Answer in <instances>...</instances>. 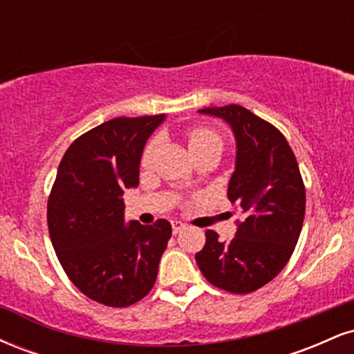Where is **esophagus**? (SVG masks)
<instances>
[{
    "label": "esophagus",
    "mask_w": 354,
    "mask_h": 354,
    "mask_svg": "<svg viewBox=\"0 0 354 354\" xmlns=\"http://www.w3.org/2000/svg\"><path fill=\"white\" fill-rule=\"evenodd\" d=\"M171 226H173V233H174V234L181 233V231L186 228V225H185V223L178 221V219H174V221H171Z\"/></svg>",
    "instance_id": "esophagus-1"
}]
</instances>
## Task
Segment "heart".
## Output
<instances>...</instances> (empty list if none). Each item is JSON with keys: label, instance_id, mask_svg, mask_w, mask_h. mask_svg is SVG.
I'll use <instances>...</instances> for the list:
<instances>
[{"label": "heart", "instance_id": "b5f03b06", "mask_svg": "<svg viewBox=\"0 0 354 354\" xmlns=\"http://www.w3.org/2000/svg\"><path fill=\"white\" fill-rule=\"evenodd\" d=\"M223 136L219 135L216 129L208 128V126H198V128H193L188 135V146L191 153L198 154L206 151V149H216V151H223ZM158 148H160V138H153L148 145H146L143 151V165H149L153 161L154 154H156Z\"/></svg>", "mask_w": 354, "mask_h": 354}]
</instances>
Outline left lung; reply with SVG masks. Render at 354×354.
Listing matches in <instances>:
<instances>
[{"mask_svg": "<svg viewBox=\"0 0 354 354\" xmlns=\"http://www.w3.org/2000/svg\"><path fill=\"white\" fill-rule=\"evenodd\" d=\"M223 120L236 141L228 200L236 206V233L219 241L206 231L196 263L211 284L245 295L270 283L286 266L303 228L306 191L286 138L250 109L230 104L198 109Z\"/></svg>", "mask_w": 354, "mask_h": 354, "instance_id": "obj_1", "label": "left lung"}]
</instances>
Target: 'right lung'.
<instances>
[{"instance_id":"obj_1","label":"right lung","mask_w":354,"mask_h":354,"mask_svg":"<svg viewBox=\"0 0 354 354\" xmlns=\"http://www.w3.org/2000/svg\"><path fill=\"white\" fill-rule=\"evenodd\" d=\"M165 115L115 118L61 160L48 200L53 248L68 278L101 304L124 308L151 291L171 225L124 221V189L140 183L145 145Z\"/></svg>"}]
</instances>
